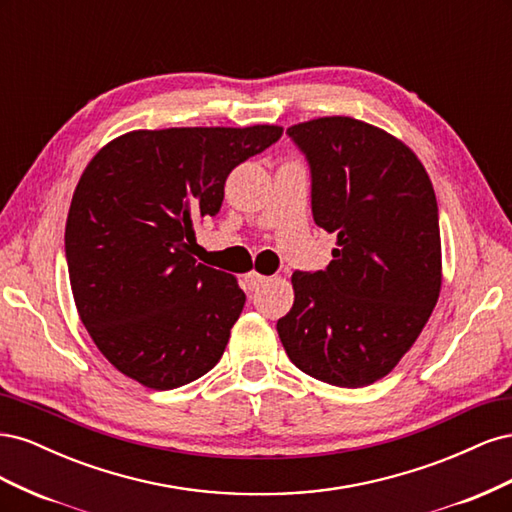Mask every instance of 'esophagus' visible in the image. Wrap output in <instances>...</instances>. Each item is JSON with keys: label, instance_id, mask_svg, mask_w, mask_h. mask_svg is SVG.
I'll list each match as a JSON object with an SVG mask.
<instances>
[{"label": "esophagus", "instance_id": "1", "mask_svg": "<svg viewBox=\"0 0 512 512\" xmlns=\"http://www.w3.org/2000/svg\"><path fill=\"white\" fill-rule=\"evenodd\" d=\"M267 282H269L267 275H260L256 271L247 273V286H250V290H256V288H260L262 284H267Z\"/></svg>", "mask_w": 512, "mask_h": 512}]
</instances>
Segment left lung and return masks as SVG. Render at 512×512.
Segmentation results:
<instances>
[{
  "label": "left lung",
  "mask_w": 512,
  "mask_h": 512,
  "mask_svg": "<svg viewBox=\"0 0 512 512\" xmlns=\"http://www.w3.org/2000/svg\"><path fill=\"white\" fill-rule=\"evenodd\" d=\"M286 134L312 170L314 222L337 247L324 271L292 273L277 333L307 376L367 386L412 348L438 303L436 192L414 151L365 121L318 117Z\"/></svg>",
  "instance_id": "obj_1"
}]
</instances>
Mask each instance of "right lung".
<instances>
[{"label": "right lung", "instance_id": "1", "mask_svg": "<svg viewBox=\"0 0 512 512\" xmlns=\"http://www.w3.org/2000/svg\"><path fill=\"white\" fill-rule=\"evenodd\" d=\"M280 126L134 130L104 145L76 185L66 260L76 309L108 363L168 391L222 359L245 294L230 273L190 256L232 168Z\"/></svg>", "mask_w": 512, "mask_h": 512}]
</instances>
